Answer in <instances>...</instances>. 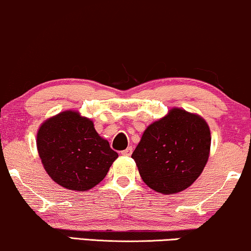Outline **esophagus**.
Masks as SVG:
<instances>
[{"label": "esophagus", "mask_w": 251, "mask_h": 251, "mask_svg": "<svg viewBox=\"0 0 251 251\" xmlns=\"http://www.w3.org/2000/svg\"><path fill=\"white\" fill-rule=\"evenodd\" d=\"M133 153V148L132 147H127L126 149H124V151H122V155H124V156H131Z\"/></svg>", "instance_id": "34e87169"}]
</instances>
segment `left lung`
<instances>
[{"label":"left lung","mask_w":251,"mask_h":251,"mask_svg":"<svg viewBox=\"0 0 251 251\" xmlns=\"http://www.w3.org/2000/svg\"><path fill=\"white\" fill-rule=\"evenodd\" d=\"M210 147L211 133L205 120L175 107L148 126L132 158L149 188L171 195L189 188L198 178Z\"/></svg>","instance_id":"obj_1"}]
</instances>
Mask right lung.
<instances>
[{
	"label": "right lung",
	"instance_id": "add662e5",
	"mask_svg": "<svg viewBox=\"0 0 251 251\" xmlns=\"http://www.w3.org/2000/svg\"><path fill=\"white\" fill-rule=\"evenodd\" d=\"M38 153L59 185L87 191L106 176L118 154L100 138L90 119L65 111L46 120L37 134Z\"/></svg>",
	"mask_w": 251,
	"mask_h": 251
}]
</instances>
